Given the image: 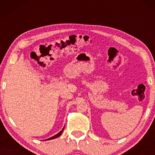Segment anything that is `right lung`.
I'll list each match as a JSON object with an SVG mask.
<instances>
[{
    "label": "right lung",
    "instance_id": "right-lung-1",
    "mask_svg": "<svg viewBox=\"0 0 155 155\" xmlns=\"http://www.w3.org/2000/svg\"><path fill=\"white\" fill-rule=\"evenodd\" d=\"M63 130H64V127H63V128L62 129V130H61L60 132H59L58 133H57L56 135H54V136L53 137H49V138H48V139H46V140H52V139H55V138H56V137H59L60 136V135L62 134V133H63Z\"/></svg>",
    "mask_w": 155,
    "mask_h": 155
}]
</instances>
